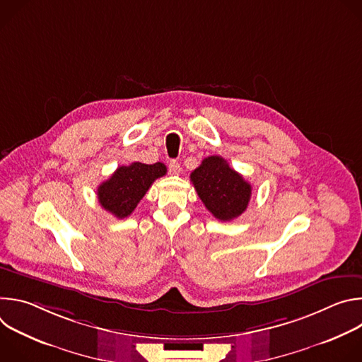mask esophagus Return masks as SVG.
I'll use <instances>...</instances> for the list:
<instances>
[{
	"label": "esophagus",
	"mask_w": 362,
	"mask_h": 362,
	"mask_svg": "<svg viewBox=\"0 0 362 362\" xmlns=\"http://www.w3.org/2000/svg\"><path fill=\"white\" fill-rule=\"evenodd\" d=\"M180 170H182V168H180L179 162H176V160H170V163H169V172H170L172 175H179V173H180Z\"/></svg>",
	"instance_id": "1"
}]
</instances>
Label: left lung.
<instances>
[{
	"label": "left lung",
	"instance_id": "obj_1",
	"mask_svg": "<svg viewBox=\"0 0 362 362\" xmlns=\"http://www.w3.org/2000/svg\"><path fill=\"white\" fill-rule=\"evenodd\" d=\"M190 180L206 209L216 219L229 222L246 211L252 186L223 158H206L192 172Z\"/></svg>",
	"mask_w": 362,
	"mask_h": 362
}]
</instances>
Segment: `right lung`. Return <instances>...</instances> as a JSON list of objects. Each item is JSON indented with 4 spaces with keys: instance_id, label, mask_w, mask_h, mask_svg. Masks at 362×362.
<instances>
[{
    "instance_id": "1",
    "label": "right lung",
    "mask_w": 362,
    "mask_h": 362,
    "mask_svg": "<svg viewBox=\"0 0 362 362\" xmlns=\"http://www.w3.org/2000/svg\"><path fill=\"white\" fill-rule=\"evenodd\" d=\"M166 166L160 162L146 165L134 162L129 166H120L97 189V197L101 208H105L119 219L127 218L137 203L143 199L153 182L165 176Z\"/></svg>"
}]
</instances>
